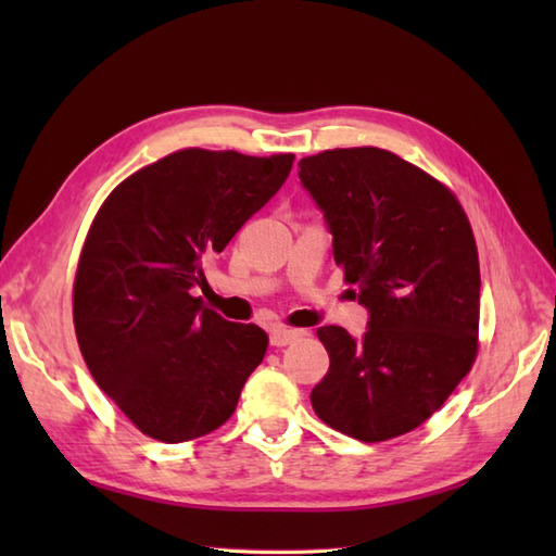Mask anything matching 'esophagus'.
Masks as SVG:
<instances>
[{"instance_id":"esophagus-1","label":"esophagus","mask_w":556,"mask_h":556,"mask_svg":"<svg viewBox=\"0 0 556 556\" xmlns=\"http://www.w3.org/2000/svg\"><path fill=\"white\" fill-rule=\"evenodd\" d=\"M299 337H303L301 329H287V327H275V329H269V344H271V346H277V349H281V346H289L291 341H296Z\"/></svg>"}]
</instances>
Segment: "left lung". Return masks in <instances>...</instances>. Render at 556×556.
<instances>
[{"label": "left lung", "mask_w": 556, "mask_h": 556, "mask_svg": "<svg viewBox=\"0 0 556 556\" xmlns=\"http://www.w3.org/2000/svg\"><path fill=\"white\" fill-rule=\"evenodd\" d=\"M299 167L334 263L368 311L361 339L317 329L329 370L311 392L313 410L353 440H392L428 420L476 361L473 231L448 188L389 150H325Z\"/></svg>", "instance_id": "1"}]
</instances>
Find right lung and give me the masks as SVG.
Segmentation results:
<instances>
[{
  "label": "right lung",
  "mask_w": 556,
  "mask_h": 556,
  "mask_svg": "<svg viewBox=\"0 0 556 556\" xmlns=\"http://www.w3.org/2000/svg\"><path fill=\"white\" fill-rule=\"evenodd\" d=\"M293 155L188 148L128 176L88 231L74 285L92 380L152 440L179 444L231 418L267 334L193 296L222 253L285 186Z\"/></svg>",
  "instance_id": "right-lung-1"
}]
</instances>
